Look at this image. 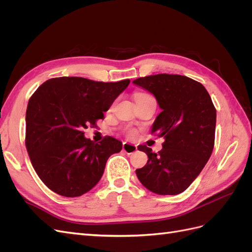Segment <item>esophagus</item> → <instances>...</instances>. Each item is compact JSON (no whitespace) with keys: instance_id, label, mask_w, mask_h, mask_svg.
I'll list each match as a JSON object with an SVG mask.
<instances>
[{"instance_id":"34e87169","label":"esophagus","mask_w":252,"mask_h":252,"mask_svg":"<svg viewBox=\"0 0 252 252\" xmlns=\"http://www.w3.org/2000/svg\"><path fill=\"white\" fill-rule=\"evenodd\" d=\"M123 150L126 152L127 155H132L133 152H135L136 150H138V147H136V145H133V144L125 142L123 144Z\"/></svg>"}]
</instances>
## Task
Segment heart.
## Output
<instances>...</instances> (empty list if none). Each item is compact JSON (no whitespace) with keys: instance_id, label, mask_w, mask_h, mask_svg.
I'll return each mask as SVG.
<instances>
[{"instance_id":"1","label":"heart","mask_w":252,"mask_h":252,"mask_svg":"<svg viewBox=\"0 0 252 252\" xmlns=\"http://www.w3.org/2000/svg\"><path fill=\"white\" fill-rule=\"evenodd\" d=\"M144 97H152L151 95H149L148 94H144V93H138V94H135V95H134V100L135 98H144ZM135 131L134 130H130V131H128V135L130 136V138H133V136L135 135Z\"/></svg>"}]
</instances>
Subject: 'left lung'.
<instances>
[{"label": "left lung", "mask_w": 252, "mask_h": 252, "mask_svg": "<svg viewBox=\"0 0 252 252\" xmlns=\"http://www.w3.org/2000/svg\"><path fill=\"white\" fill-rule=\"evenodd\" d=\"M133 84L154 94L162 112L151 133L163 136L158 154L140 145L148 161L136 169L143 186L161 195L186 190L197 178L215 146L217 110L201 83L185 75L159 73L139 78Z\"/></svg>", "instance_id": "obj_1"}]
</instances>
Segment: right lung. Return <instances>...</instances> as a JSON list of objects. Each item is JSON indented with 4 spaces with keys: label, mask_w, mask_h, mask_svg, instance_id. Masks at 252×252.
Returning <instances> with one entry per match:
<instances>
[{
    "label": "right lung",
    "mask_w": 252,
    "mask_h": 252,
    "mask_svg": "<svg viewBox=\"0 0 252 252\" xmlns=\"http://www.w3.org/2000/svg\"><path fill=\"white\" fill-rule=\"evenodd\" d=\"M129 83L53 78L29 98L26 149L36 174L53 192L67 197L88 192L101 180L108 158L122 150L119 140L107 135L94 143L84 136V129L104 119Z\"/></svg>",
    "instance_id": "obj_1"
}]
</instances>
